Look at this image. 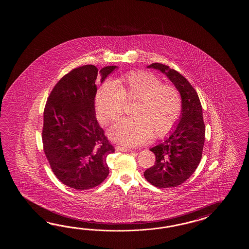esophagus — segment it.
Returning a JSON list of instances; mask_svg holds the SVG:
<instances>
[{
    "label": "esophagus",
    "instance_id": "1",
    "mask_svg": "<svg viewBox=\"0 0 249 249\" xmlns=\"http://www.w3.org/2000/svg\"><path fill=\"white\" fill-rule=\"evenodd\" d=\"M116 149L117 151H124V152H128V151H132L130 148H125V147H122V146H117Z\"/></svg>",
    "mask_w": 249,
    "mask_h": 249
}]
</instances>
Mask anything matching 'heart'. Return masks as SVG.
<instances>
[{
	"label": "heart",
	"mask_w": 249,
	"mask_h": 249,
	"mask_svg": "<svg viewBox=\"0 0 249 249\" xmlns=\"http://www.w3.org/2000/svg\"><path fill=\"white\" fill-rule=\"evenodd\" d=\"M131 117L117 121L108 131L113 141L136 146L149 136H166L180 119L182 100L174 85L148 71H133L119 76L115 83L103 82L94 96L96 113L103 124L117 120L124 112V102L134 101Z\"/></svg>",
	"instance_id": "obj_1"
}]
</instances>
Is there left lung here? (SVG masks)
<instances>
[{
    "mask_svg": "<svg viewBox=\"0 0 249 249\" xmlns=\"http://www.w3.org/2000/svg\"><path fill=\"white\" fill-rule=\"evenodd\" d=\"M148 68L166 74L182 100L179 123L169 137L150 148L156 162L144 172L146 180L155 187L172 188L188 180L200 163L206 133L201 103L196 90L175 69L160 63H152Z\"/></svg>",
    "mask_w": 249,
    "mask_h": 249,
    "instance_id": "left-lung-1",
    "label": "left lung"
}]
</instances>
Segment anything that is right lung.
Masks as SVG:
<instances>
[{
    "label": "right lung",
    "mask_w": 249,
    "mask_h": 249,
    "mask_svg": "<svg viewBox=\"0 0 249 249\" xmlns=\"http://www.w3.org/2000/svg\"><path fill=\"white\" fill-rule=\"evenodd\" d=\"M93 65L71 70L51 91L43 111L42 144L54 175L77 191L100 185L109 173L107 157L115 152L96 119L95 82L117 69Z\"/></svg>",
    "instance_id": "1"
}]
</instances>
